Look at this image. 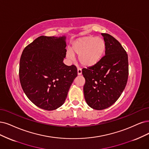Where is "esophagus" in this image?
Wrapping results in <instances>:
<instances>
[{"label": "esophagus", "instance_id": "esophagus-1", "mask_svg": "<svg viewBox=\"0 0 149 149\" xmlns=\"http://www.w3.org/2000/svg\"><path fill=\"white\" fill-rule=\"evenodd\" d=\"M81 73H82L81 69L80 68H78V69H77V74H78L79 75H80L81 74Z\"/></svg>", "mask_w": 149, "mask_h": 149}]
</instances>
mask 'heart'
<instances>
[{
    "label": "heart",
    "mask_w": 149,
    "mask_h": 149,
    "mask_svg": "<svg viewBox=\"0 0 149 149\" xmlns=\"http://www.w3.org/2000/svg\"><path fill=\"white\" fill-rule=\"evenodd\" d=\"M66 56L70 60L79 56L80 63L86 68L93 67L102 59L106 51V43L101 37L86 36L77 39L72 45Z\"/></svg>",
    "instance_id": "1"
}]
</instances>
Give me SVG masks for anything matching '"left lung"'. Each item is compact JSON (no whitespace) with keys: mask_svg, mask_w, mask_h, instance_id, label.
<instances>
[{"mask_svg":"<svg viewBox=\"0 0 149 149\" xmlns=\"http://www.w3.org/2000/svg\"><path fill=\"white\" fill-rule=\"evenodd\" d=\"M106 43L105 56L93 67L82 69L85 79L84 93L90 107L103 110L117 101L128 77V54L112 36L101 33Z\"/></svg>","mask_w":149,"mask_h":149,"instance_id":"1","label":"left lung"}]
</instances>
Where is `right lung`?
I'll return each instance as SVG.
<instances>
[{
    "mask_svg": "<svg viewBox=\"0 0 149 149\" xmlns=\"http://www.w3.org/2000/svg\"><path fill=\"white\" fill-rule=\"evenodd\" d=\"M66 37L40 36L22 53L19 76L22 88L36 106L47 111L61 106L77 76L75 65L63 63Z\"/></svg>",
    "mask_w": 149,
    "mask_h": 149,
    "instance_id": "obj_1",
    "label": "right lung"
}]
</instances>
